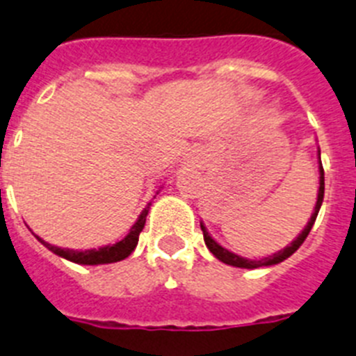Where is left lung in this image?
<instances>
[{"label":"left lung","mask_w":356,"mask_h":356,"mask_svg":"<svg viewBox=\"0 0 356 356\" xmlns=\"http://www.w3.org/2000/svg\"><path fill=\"white\" fill-rule=\"evenodd\" d=\"M321 160V159H319ZM319 193H317V203H316V209H314V213L312 217H310V221H308V225L305 226V229L301 232L298 237H296V241L291 242V246H287L285 250L278 251V253H275L273 257H266V259H260V260H250V259H242V257H238V254L232 253V251L225 250L222 246H219L216 241H213L212 237L209 235V232L205 229V226L201 225V229H203V238H205V244L207 248H209L210 251H212V254L216 257V259H219L221 262L228 264V266H234V267H244V269H257V267H266V266H275V264H280L284 262L285 259H289L294 251H298V248L301 246L305 242V238H307V235L310 234V229H312L314 222H316V217L317 213H319V209L321 205H323V197H325V169H323V163L319 165Z\"/></svg>","instance_id":"8db88e82"}]
</instances>
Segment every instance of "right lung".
<instances>
[{
  "label": "right lung",
  "mask_w": 356,
  "mask_h": 356,
  "mask_svg": "<svg viewBox=\"0 0 356 356\" xmlns=\"http://www.w3.org/2000/svg\"><path fill=\"white\" fill-rule=\"evenodd\" d=\"M147 209L143 210L140 217L137 219L134 226H131L130 234L127 237L122 238V241L115 242L112 246H105L99 248V250H85V251H78V250H62V248H56L48 244V242H44L40 237V242H42L44 246L48 248L49 251H53L55 254H60L62 259H67L74 264H81V266H97V264H112V262H119V260H124L128 254H131V251L135 250L137 246V242H139V235L143 232L144 225H146V216H147Z\"/></svg>",
  "instance_id": "obj_1"
}]
</instances>
